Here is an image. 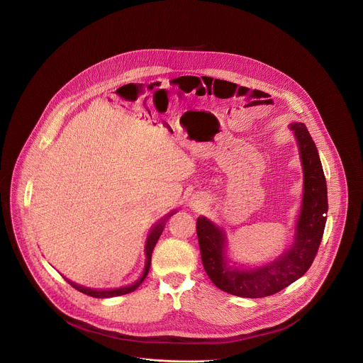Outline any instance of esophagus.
Masks as SVG:
<instances>
[{
	"label": "esophagus",
	"instance_id": "34e87169",
	"mask_svg": "<svg viewBox=\"0 0 363 363\" xmlns=\"http://www.w3.org/2000/svg\"><path fill=\"white\" fill-rule=\"evenodd\" d=\"M202 203H203V201H201V199H198V198H194V199L191 201V206L195 208V209H198L199 206H202Z\"/></svg>",
	"mask_w": 363,
	"mask_h": 363
}]
</instances>
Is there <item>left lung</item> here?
Returning a JSON list of instances; mask_svg holds the SVG:
<instances>
[{"label":"left lung","instance_id":"obj_1","mask_svg":"<svg viewBox=\"0 0 363 363\" xmlns=\"http://www.w3.org/2000/svg\"><path fill=\"white\" fill-rule=\"evenodd\" d=\"M290 128L298 141L304 171L303 205L290 249L259 269L230 267L225 255L226 238L223 230L205 216L196 220L203 269L212 283L229 294L245 298L273 296L303 277L317 256L328 212L327 181L317 147L306 124L293 123Z\"/></svg>","mask_w":363,"mask_h":363}]
</instances>
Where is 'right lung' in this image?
<instances>
[{"label":"right lung","instance_id":"obj_1","mask_svg":"<svg viewBox=\"0 0 363 363\" xmlns=\"http://www.w3.org/2000/svg\"><path fill=\"white\" fill-rule=\"evenodd\" d=\"M174 213H175V212H172V213H169L168 216H165L164 219H161V220L151 229V232H150V235H148V239H147V243H145V256H147L145 269H144L143 276H141L134 284L127 286V287H121V289H116V290H91V289H86V287H83V286H77V284L72 283V281L67 280V279H66V281H67L73 289H76L77 291H80V293H83V294H86V296L94 297V298H110V297L124 296V294H128V293L134 291V290L144 281V279L147 277L148 270H150V264H151V255H152V250H154V247H155V245H157V242H158V239H160V236H161V233H162V230H164L165 220H167L171 215H174Z\"/></svg>","mask_w":363,"mask_h":363}]
</instances>
